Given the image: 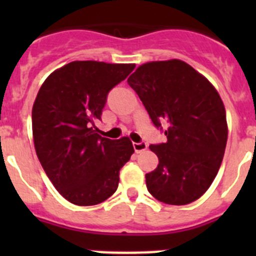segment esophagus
I'll return each mask as SVG.
<instances>
[{
  "mask_svg": "<svg viewBox=\"0 0 256 256\" xmlns=\"http://www.w3.org/2000/svg\"><path fill=\"white\" fill-rule=\"evenodd\" d=\"M133 148H134V151L137 154L142 152V151L148 148V144L146 142H133Z\"/></svg>",
  "mask_w": 256,
  "mask_h": 256,
  "instance_id": "1",
  "label": "esophagus"
}]
</instances>
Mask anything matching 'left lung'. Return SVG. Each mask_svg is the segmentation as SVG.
<instances>
[{
    "label": "left lung",
    "mask_w": 256,
    "mask_h": 256,
    "mask_svg": "<svg viewBox=\"0 0 256 256\" xmlns=\"http://www.w3.org/2000/svg\"><path fill=\"white\" fill-rule=\"evenodd\" d=\"M128 84L154 126L166 136L164 144H150L159 165L146 174L148 192L169 205L198 200L216 178L227 144L220 96L205 76L180 60L141 65Z\"/></svg>",
    "instance_id": "1"
}]
</instances>
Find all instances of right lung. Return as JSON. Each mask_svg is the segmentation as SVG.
Listing matches in <instances>:
<instances>
[{
	"instance_id": "add662e5",
	"label": "right lung",
	"mask_w": 256,
	"mask_h": 256,
	"mask_svg": "<svg viewBox=\"0 0 256 256\" xmlns=\"http://www.w3.org/2000/svg\"><path fill=\"white\" fill-rule=\"evenodd\" d=\"M133 64L73 61L44 80L32 110L34 148L55 188L72 204H100L116 191L119 170L134 152L130 138L97 133L108 92Z\"/></svg>"
}]
</instances>
